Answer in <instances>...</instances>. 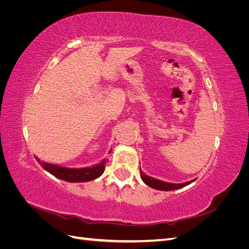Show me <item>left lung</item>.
I'll return each instance as SVG.
<instances>
[{"label": "left lung", "instance_id": "1", "mask_svg": "<svg viewBox=\"0 0 249 249\" xmlns=\"http://www.w3.org/2000/svg\"><path fill=\"white\" fill-rule=\"evenodd\" d=\"M141 173V178L143 182H144L147 186L154 188L156 190H161V191H171V190H177L179 189V188H183L187 185L191 184L193 180H190V182H186L183 184H171V183H166V182H162V180H159L154 178H150L148 176H146L145 173H143L142 171H140Z\"/></svg>", "mask_w": 249, "mask_h": 249}]
</instances>
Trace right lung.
Masks as SVG:
<instances>
[{
  "label": "right lung",
  "mask_w": 249,
  "mask_h": 249,
  "mask_svg": "<svg viewBox=\"0 0 249 249\" xmlns=\"http://www.w3.org/2000/svg\"><path fill=\"white\" fill-rule=\"evenodd\" d=\"M36 160L39 162L41 166L46 169L48 172L54 177L66 180V182L71 183H83V182H89V180L95 179L100 178L105 170V163L106 160H104L100 164L95 165L92 167H86V168H66L62 166H58V165H53L46 162H42L39 159Z\"/></svg>",
  "instance_id": "obj_1"
}]
</instances>
